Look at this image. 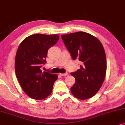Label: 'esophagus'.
<instances>
[{
    "instance_id": "esophagus-1",
    "label": "esophagus",
    "mask_w": 125,
    "mask_h": 125,
    "mask_svg": "<svg viewBox=\"0 0 125 125\" xmlns=\"http://www.w3.org/2000/svg\"><path fill=\"white\" fill-rule=\"evenodd\" d=\"M59 74L61 75V76H67V73H60Z\"/></svg>"
}]
</instances>
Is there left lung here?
I'll return each instance as SVG.
<instances>
[{"label": "left lung", "instance_id": "1", "mask_svg": "<svg viewBox=\"0 0 125 125\" xmlns=\"http://www.w3.org/2000/svg\"><path fill=\"white\" fill-rule=\"evenodd\" d=\"M62 39L73 59L82 63L80 68L71 73L76 82L70 88L80 100H87L97 93L104 82L106 59L104 48L98 39L88 33L80 32L62 35Z\"/></svg>", "mask_w": 125, "mask_h": 125}]
</instances>
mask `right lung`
<instances>
[{"label": "right lung", "instance_id": "right-lung-1", "mask_svg": "<svg viewBox=\"0 0 125 125\" xmlns=\"http://www.w3.org/2000/svg\"><path fill=\"white\" fill-rule=\"evenodd\" d=\"M57 34H36L25 38L18 48L15 59V72L20 84L31 98L41 100L51 94L58 75L42 72L49 48L59 40Z\"/></svg>", "mask_w": 125, "mask_h": 125}]
</instances>
